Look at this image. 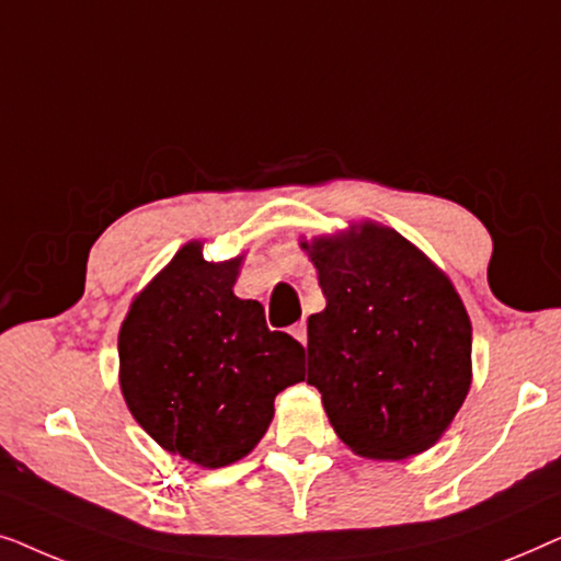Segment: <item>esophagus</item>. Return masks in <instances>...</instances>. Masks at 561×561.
I'll return each instance as SVG.
<instances>
[{
    "label": "esophagus",
    "mask_w": 561,
    "mask_h": 561,
    "mask_svg": "<svg viewBox=\"0 0 561 561\" xmlns=\"http://www.w3.org/2000/svg\"><path fill=\"white\" fill-rule=\"evenodd\" d=\"M290 334H294L296 340L306 347V342H309V332H306V321H298V324L290 327Z\"/></svg>",
    "instance_id": "esophagus-1"
}]
</instances>
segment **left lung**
Listing matches in <instances>:
<instances>
[{
  "instance_id": "obj_1",
  "label": "left lung",
  "mask_w": 561,
  "mask_h": 561,
  "mask_svg": "<svg viewBox=\"0 0 561 561\" xmlns=\"http://www.w3.org/2000/svg\"><path fill=\"white\" fill-rule=\"evenodd\" d=\"M327 309L309 317V378L334 432L359 457L421 455L447 432L472 382V327L451 280L375 221L301 242Z\"/></svg>"
}]
</instances>
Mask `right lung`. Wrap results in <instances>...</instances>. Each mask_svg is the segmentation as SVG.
<instances>
[{
    "instance_id": "obj_1",
    "label": "right lung",
    "mask_w": 561,
    "mask_h": 561,
    "mask_svg": "<svg viewBox=\"0 0 561 561\" xmlns=\"http://www.w3.org/2000/svg\"><path fill=\"white\" fill-rule=\"evenodd\" d=\"M242 257L206 263L188 242L129 306L119 388L137 424L171 455L227 467L250 455L280 390L301 382L304 347L234 296Z\"/></svg>"
}]
</instances>
